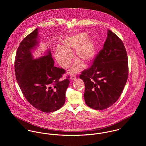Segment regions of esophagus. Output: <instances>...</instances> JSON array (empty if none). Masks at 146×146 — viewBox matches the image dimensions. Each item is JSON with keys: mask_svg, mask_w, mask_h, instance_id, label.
Wrapping results in <instances>:
<instances>
[{"mask_svg": "<svg viewBox=\"0 0 146 146\" xmlns=\"http://www.w3.org/2000/svg\"><path fill=\"white\" fill-rule=\"evenodd\" d=\"M76 77L75 75H71L70 77V79L71 80H75L76 79Z\"/></svg>", "mask_w": 146, "mask_h": 146, "instance_id": "esophagus-1", "label": "esophagus"}]
</instances>
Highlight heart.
I'll use <instances>...</instances> for the list:
<instances>
[{"mask_svg": "<svg viewBox=\"0 0 146 146\" xmlns=\"http://www.w3.org/2000/svg\"><path fill=\"white\" fill-rule=\"evenodd\" d=\"M62 46L58 47L55 51V57L60 66L67 68L72 58V51L75 49V61L70 70V74H76L81 71L83 63H90L94 60L96 52V40L85 33H79L66 37L62 42Z\"/></svg>", "mask_w": 146, "mask_h": 146, "instance_id": "1", "label": "heart"}]
</instances>
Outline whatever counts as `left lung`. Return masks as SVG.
<instances>
[{
  "label": "left lung",
  "instance_id": "1",
  "mask_svg": "<svg viewBox=\"0 0 146 146\" xmlns=\"http://www.w3.org/2000/svg\"><path fill=\"white\" fill-rule=\"evenodd\" d=\"M127 76L125 46L115 34L108 29L103 49L91 67L80 75L85 84V104L97 110L110 107L120 97Z\"/></svg>",
  "mask_w": 146,
  "mask_h": 146
}]
</instances>
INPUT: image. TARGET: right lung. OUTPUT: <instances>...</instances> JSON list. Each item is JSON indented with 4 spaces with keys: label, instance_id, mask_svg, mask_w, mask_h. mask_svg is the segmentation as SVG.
I'll list each match as a JSON object with an SVG mask.
<instances>
[{
    "label": "right lung",
    "instance_id": "obj_1",
    "mask_svg": "<svg viewBox=\"0 0 146 146\" xmlns=\"http://www.w3.org/2000/svg\"><path fill=\"white\" fill-rule=\"evenodd\" d=\"M37 28L21 42L16 53L15 70L16 80L28 102L35 108L52 112L61 108L65 102L69 80H60L65 71L55 67L50 50L43 56L34 58L33 54L39 46Z\"/></svg>",
    "mask_w": 146,
    "mask_h": 146
}]
</instances>
